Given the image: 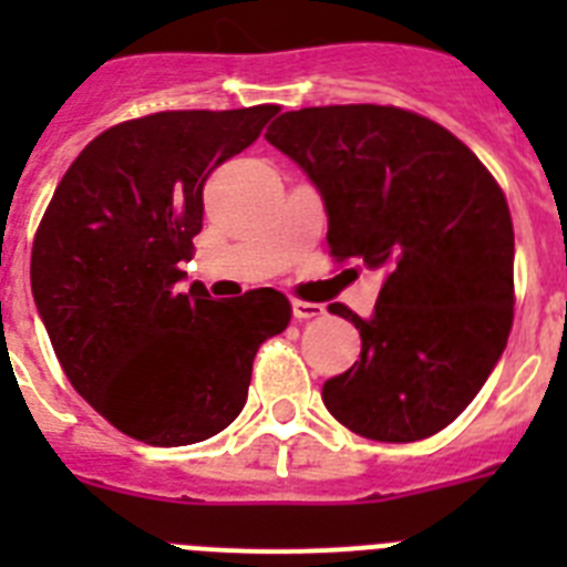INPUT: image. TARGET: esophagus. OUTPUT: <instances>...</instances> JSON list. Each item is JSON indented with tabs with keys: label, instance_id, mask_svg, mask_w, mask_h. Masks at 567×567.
Masks as SVG:
<instances>
[{
	"label": "esophagus",
	"instance_id": "esophagus-1",
	"mask_svg": "<svg viewBox=\"0 0 567 567\" xmlns=\"http://www.w3.org/2000/svg\"><path fill=\"white\" fill-rule=\"evenodd\" d=\"M327 312V309L320 307V303H309V300H292V315L298 320H309V318H320V315Z\"/></svg>",
	"mask_w": 567,
	"mask_h": 567
}]
</instances>
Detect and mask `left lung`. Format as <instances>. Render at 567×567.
I'll return each mask as SVG.
<instances>
[{"instance_id": "1", "label": "left lung", "mask_w": 567, "mask_h": 567, "mask_svg": "<svg viewBox=\"0 0 567 567\" xmlns=\"http://www.w3.org/2000/svg\"><path fill=\"white\" fill-rule=\"evenodd\" d=\"M318 187L329 252L383 269L372 318L343 303L360 360L323 383L338 423L414 443L457 420L494 372L514 320V227L505 195L457 135L412 110H289L267 130Z\"/></svg>"}]
</instances>
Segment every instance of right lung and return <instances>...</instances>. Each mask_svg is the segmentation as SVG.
Instances as JSON below:
<instances>
[{
    "instance_id": "right-lung-1",
    "label": "right lung",
    "mask_w": 567,
    "mask_h": 567,
    "mask_svg": "<svg viewBox=\"0 0 567 567\" xmlns=\"http://www.w3.org/2000/svg\"><path fill=\"white\" fill-rule=\"evenodd\" d=\"M278 104L167 110L96 135L50 198L30 289L59 363L107 423L147 445L224 432L247 403L260 343L289 327L275 289L178 292L202 233L204 184Z\"/></svg>"
}]
</instances>
